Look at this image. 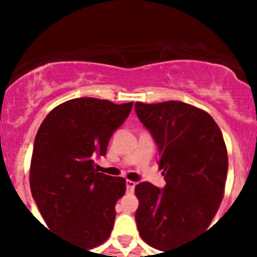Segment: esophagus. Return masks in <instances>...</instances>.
Returning a JSON list of instances; mask_svg holds the SVG:
<instances>
[{"instance_id":"1","label":"esophagus","mask_w":257,"mask_h":257,"mask_svg":"<svg viewBox=\"0 0 257 257\" xmlns=\"http://www.w3.org/2000/svg\"><path fill=\"white\" fill-rule=\"evenodd\" d=\"M135 185H136L135 181H133V180H126V190H127V192H128V193H133L134 189H135Z\"/></svg>"}]
</instances>
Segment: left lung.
<instances>
[{"instance_id":"1","label":"left lung","mask_w":257,"mask_h":257,"mask_svg":"<svg viewBox=\"0 0 257 257\" xmlns=\"http://www.w3.org/2000/svg\"><path fill=\"white\" fill-rule=\"evenodd\" d=\"M135 112L160 152L163 189L135 187L140 237L161 251L179 247L206 230L224 196L228 153L216 122L181 101L135 103Z\"/></svg>"}]
</instances>
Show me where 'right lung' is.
Segmentation results:
<instances>
[{
	"instance_id": "right-lung-1",
	"label": "right lung",
	"mask_w": 257,
	"mask_h": 257,
	"mask_svg": "<svg viewBox=\"0 0 257 257\" xmlns=\"http://www.w3.org/2000/svg\"><path fill=\"white\" fill-rule=\"evenodd\" d=\"M133 109L95 97L54 108L38 128L32 154V196L50 230L83 248L108 239L126 180L95 169L113 133Z\"/></svg>"
}]
</instances>
